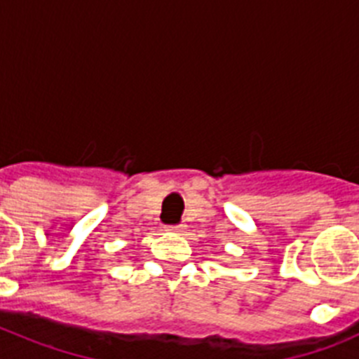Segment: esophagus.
Listing matches in <instances>:
<instances>
[{
	"mask_svg": "<svg viewBox=\"0 0 359 359\" xmlns=\"http://www.w3.org/2000/svg\"><path fill=\"white\" fill-rule=\"evenodd\" d=\"M167 230L174 231V233H182L183 226H182V224H169V226H167Z\"/></svg>",
	"mask_w": 359,
	"mask_h": 359,
	"instance_id": "esophagus-1",
	"label": "esophagus"
}]
</instances>
